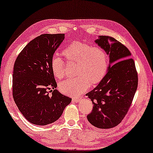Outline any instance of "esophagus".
<instances>
[{"mask_svg": "<svg viewBox=\"0 0 153 153\" xmlns=\"http://www.w3.org/2000/svg\"><path fill=\"white\" fill-rule=\"evenodd\" d=\"M80 100H81V98H79V97H77V98H73V99H72V102H79Z\"/></svg>", "mask_w": 153, "mask_h": 153, "instance_id": "esophagus-1", "label": "esophagus"}]
</instances>
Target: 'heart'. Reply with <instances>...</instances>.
<instances>
[{
  "label": "heart",
  "mask_w": 153,
  "mask_h": 153,
  "mask_svg": "<svg viewBox=\"0 0 153 153\" xmlns=\"http://www.w3.org/2000/svg\"><path fill=\"white\" fill-rule=\"evenodd\" d=\"M63 53L71 62L78 64L74 79H68L59 84L62 93L76 97L89 89L90 84H96L104 78L108 66V56L100 47H92L83 42H73L68 45ZM64 62L59 56L54 55L51 59V68L55 76H64Z\"/></svg>",
  "instance_id": "heart-1"
}]
</instances>
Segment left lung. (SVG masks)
I'll return each instance as SVG.
<instances>
[{
	"instance_id": "8db88e82",
	"label": "left lung",
	"mask_w": 153,
	"mask_h": 153,
	"mask_svg": "<svg viewBox=\"0 0 153 153\" xmlns=\"http://www.w3.org/2000/svg\"><path fill=\"white\" fill-rule=\"evenodd\" d=\"M95 42L106 52L109 65L104 78L86 94L94 105L87 118L97 128L110 129L128 111L137 90V74L131 53L121 42L108 36H99Z\"/></svg>"
}]
</instances>
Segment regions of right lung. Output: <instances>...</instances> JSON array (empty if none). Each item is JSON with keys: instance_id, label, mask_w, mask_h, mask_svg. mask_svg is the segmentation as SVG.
I'll use <instances>...</instances> for the list:
<instances>
[{"instance_id": "right-lung-1", "label": "right lung", "mask_w": 153, "mask_h": 153, "mask_svg": "<svg viewBox=\"0 0 153 153\" xmlns=\"http://www.w3.org/2000/svg\"><path fill=\"white\" fill-rule=\"evenodd\" d=\"M64 37V34L40 35L24 47L15 62L13 99L21 113L32 124L46 126L56 121L71 102V98L56 89L51 68V57Z\"/></svg>"}]
</instances>
